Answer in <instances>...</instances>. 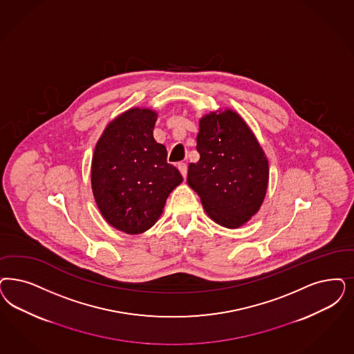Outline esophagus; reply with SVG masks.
<instances>
[{"instance_id": "34e87169", "label": "esophagus", "mask_w": 354, "mask_h": 354, "mask_svg": "<svg viewBox=\"0 0 354 354\" xmlns=\"http://www.w3.org/2000/svg\"><path fill=\"white\" fill-rule=\"evenodd\" d=\"M178 169L182 172L183 178H185V176H187V163H185V162H179V163H178Z\"/></svg>"}]
</instances>
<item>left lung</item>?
Returning <instances> with one entry per match:
<instances>
[{
	"instance_id": "obj_1",
	"label": "left lung",
	"mask_w": 354,
	"mask_h": 354,
	"mask_svg": "<svg viewBox=\"0 0 354 354\" xmlns=\"http://www.w3.org/2000/svg\"><path fill=\"white\" fill-rule=\"evenodd\" d=\"M200 159L188 166L187 183L207 216L235 229L261 205L268 187V159L242 118L230 110L209 113L197 134Z\"/></svg>"
}]
</instances>
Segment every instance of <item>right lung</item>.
<instances>
[{"mask_svg": "<svg viewBox=\"0 0 354 354\" xmlns=\"http://www.w3.org/2000/svg\"><path fill=\"white\" fill-rule=\"evenodd\" d=\"M157 113L127 111L97 141L91 185L97 207L118 230L140 234L160 216L171 191L183 182L167 162V150L153 137Z\"/></svg>", "mask_w": 354, "mask_h": 354, "instance_id": "add662e5", "label": "right lung"}]
</instances>
